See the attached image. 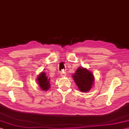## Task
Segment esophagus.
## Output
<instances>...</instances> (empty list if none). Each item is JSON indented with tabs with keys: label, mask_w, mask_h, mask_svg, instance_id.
Instances as JSON below:
<instances>
[{
	"label": "esophagus",
	"mask_w": 129,
	"mask_h": 129,
	"mask_svg": "<svg viewBox=\"0 0 129 129\" xmlns=\"http://www.w3.org/2000/svg\"><path fill=\"white\" fill-rule=\"evenodd\" d=\"M61 75L62 76H65V74H64V71H63V72H62V73L61 74Z\"/></svg>",
	"instance_id": "esophagus-1"
}]
</instances>
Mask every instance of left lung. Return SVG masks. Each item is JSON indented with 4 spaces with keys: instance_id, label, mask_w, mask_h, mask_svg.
<instances>
[{
    "instance_id": "obj_1",
    "label": "left lung",
    "mask_w": 129,
    "mask_h": 129,
    "mask_svg": "<svg viewBox=\"0 0 129 129\" xmlns=\"http://www.w3.org/2000/svg\"><path fill=\"white\" fill-rule=\"evenodd\" d=\"M73 76L75 82L82 92L89 91L91 88L94 81V77L92 73L87 69L80 67Z\"/></svg>"
}]
</instances>
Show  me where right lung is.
<instances>
[{"label":"right lung","instance_id":"1","mask_svg":"<svg viewBox=\"0 0 129 129\" xmlns=\"http://www.w3.org/2000/svg\"><path fill=\"white\" fill-rule=\"evenodd\" d=\"M37 80H38V84H39L42 90L47 91L50 88V79L48 78L44 72L38 76Z\"/></svg>","mask_w":129,"mask_h":129}]
</instances>
